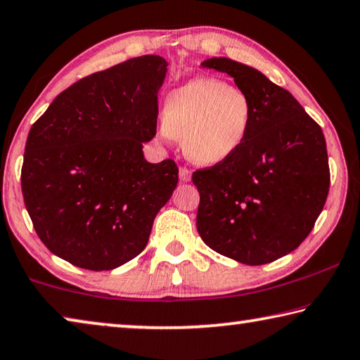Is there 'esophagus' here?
I'll list each match as a JSON object with an SVG mask.
<instances>
[{
  "label": "esophagus",
  "mask_w": 360,
  "mask_h": 360,
  "mask_svg": "<svg viewBox=\"0 0 360 360\" xmlns=\"http://www.w3.org/2000/svg\"><path fill=\"white\" fill-rule=\"evenodd\" d=\"M191 178H192V172H191V169L186 168V167L179 168V179H181L182 182H188V181H191Z\"/></svg>",
  "instance_id": "1"
}]
</instances>
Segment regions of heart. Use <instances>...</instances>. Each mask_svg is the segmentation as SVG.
<instances>
[{
  "instance_id": "heart-1",
  "label": "heart",
  "mask_w": 360,
  "mask_h": 360,
  "mask_svg": "<svg viewBox=\"0 0 360 360\" xmlns=\"http://www.w3.org/2000/svg\"><path fill=\"white\" fill-rule=\"evenodd\" d=\"M254 105L245 90L216 77H197L172 90L157 133L163 141L184 139L187 157L219 165L233 157L251 131Z\"/></svg>"
}]
</instances>
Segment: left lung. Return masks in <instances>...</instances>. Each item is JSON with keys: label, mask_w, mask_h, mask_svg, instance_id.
Returning <instances> with one entry per match:
<instances>
[{"label": "left lung", "mask_w": 360, "mask_h": 360, "mask_svg": "<svg viewBox=\"0 0 360 360\" xmlns=\"http://www.w3.org/2000/svg\"><path fill=\"white\" fill-rule=\"evenodd\" d=\"M203 68L227 72L254 105L243 148L192 174L200 193L197 230L212 251L264 265L300 246L324 208L330 172L321 127L288 90L225 57Z\"/></svg>", "instance_id": "obj_1"}]
</instances>
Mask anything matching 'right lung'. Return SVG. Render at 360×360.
<instances>
[{"label": "right lung", "instance_id": "1", "mask_svg": "<svg viewBox=\"0 0 360 360\" xmlns=\"http://www.w3.org/2000/svg\"><path fill=\"white\" fill-rule=\"evenodd\" d=\"M168 63L143 56L63 90L28 133L22 193L52 254L85 270H114L143 252L178 167L149 163L158 90Z\"/></svg>", "mask_w": 360, "mask_h": 360}]
</instances>
